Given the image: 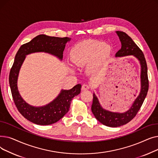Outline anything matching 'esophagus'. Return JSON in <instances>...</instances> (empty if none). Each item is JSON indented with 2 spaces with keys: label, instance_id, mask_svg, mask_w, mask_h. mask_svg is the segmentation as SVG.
Instances as JSON below:
<instances>
[{
  "label": "esophagus",
  "instance_id": "esophagus-1",
  "mask_svg": "<svg viewBox=\"0 0 158 158\" xmlns=\"http://www.w3.org/2000/svg\"><path fill=\"white\" fill-rule=\"evenodd\" d=\"M89 88V85H87V84H83L82 85V87H81V89H82V90H87V89H88Z\"/></svg>",
  "mask_w": 158,
  "mask_h": 158
}]
</instances>
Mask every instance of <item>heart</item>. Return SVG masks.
Instances as JSON below:
<instances>
[{
    "instance_id": "1",
    "label": "heart",
    "mask_w": 158,
    "mask_h": 158,
    "mask_svg": "<svg viewBox=\"0 0 158 158\" xmlns=\"http://www.w3.org/2000/svg\"><path fill=\"white\" fill-rule=\"evenodd\" d=\"M111 52V47L108 44L89 40L74 46L70 55L72 62L76 65L85 64L93 60L91 68L95 69L110 56Z\"/></svg>"
}]
</instances>
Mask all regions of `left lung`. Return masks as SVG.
Returning a JSON list of instances; mask_svg holds the SVG:
<instances>
[{"label": "left lung", "mask_w": 158, "mask_h": 158, "mask_svg": "<svg viewBox=\"0 0 158 158\" xmlns=\"http://www.w3.org/2000/svg\"><path fill=\"white\" fill-rule=\"evenodd\" d=\"M122 44V47L116 53V57H123L133 55L139 61L141 64V90L139 95L135 99L130 109L122 113H114L103 109L98 102L97 96L94 94L92 111L96 119L103 125L117 127L129 122L133 119L139 110L147 96L148 90V79L147 75V65L143 52L134 42L132 38L126 32L117 31Z\"/></svg>", "instance_id": "8db88e82"}]
</instances>
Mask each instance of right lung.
Returning <instances> with one entry per match:
<instances>
[{
	"instance_id": "obj_1",
	"label": "right lung",
	"mask_w": 158,
	"mask_h": 158,
	"mask_svg": "<svg viewBox=\"0 0 158 158\" xmlns=\"http://www.w3.org/2000/svg\"><path fill=\"white\" fill-rule=\"evenodd\" d=\"M70 40V38L67 37L59 38L40 35L29 42L23 44L15 56L9 76L12 97L19 111L24 118L32 123L46 126L59 121L69 111L72 98L80 94L81 85L78 84L69 90L62 89L59 95L46 106H32L23 100L18 90L17 79L21 66L26 56L34 52H44L62 60L66 44Z\"/></svg>"
}]
</instances>
